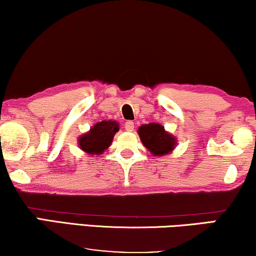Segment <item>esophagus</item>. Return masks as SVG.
<instances>
[{"label":"esophagus","mask_w":256,"mask_h":256,"mask_svg":"<svg viewBox=\"0 0 256 256\" xmlns=\"http://www.w3.org/2000/svg\"><path fill=\"white\" fill-rule=\"evenodd\" d=\"M134 127H135V124H134V122H132V121H127V122H126V124H124L126 130H128V132L134 130Z\"/></svg>","instance_id":"1"}]
</instances>
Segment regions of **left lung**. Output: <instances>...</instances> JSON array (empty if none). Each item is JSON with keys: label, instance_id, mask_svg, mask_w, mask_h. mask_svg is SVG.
Segmentation results:
<instances>
[{"label": "left lung", "instance_id": "8db88e82", "mask_svg": "<svg viewBox=\"0 0 256 256\" xmlns=\"http://www.w3.org/2000/svg\"><path fill=\"white\" fill-rule=\"evenodd\" d=\"M140 138L154 156H164L174 148L176 140L158 124H143L138 128Z\"/></svg>", "mask_w": 256, "mask_h": 256}]
</instances>
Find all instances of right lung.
I'll return each mask as SVG.
<instances>
[{"mask_svg":"<svg viewBox=\"0 0 256 256\" xmlns=\"http://www.w3.org/2000/svg\"><path fill=\"white\" fill-rule=\"evenodd\" d=\"M118 130L116 121H101L94 126L87 134L80 136L79 146L84 152L100 155L110 146L115 132Z\"/></svg>","mask_w":256,"mask_h":256,"instance_id":"obj_1","label":"right lung"}]
</instances>
